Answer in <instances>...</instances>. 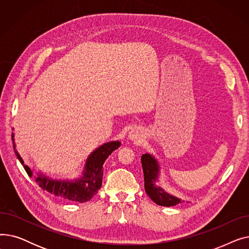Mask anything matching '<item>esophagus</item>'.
Wrapping results in <instances>:
<instances>
[{
  "label": "esophagus",
  "mask_w": 249,
  "mask_h": 249,
  "mask_svg": "<svg viewBox=\"0 0 249 249\" xmlns=\"http://www.w3.org/2000/svg\"><path fill=\"white\" fill-rule=\"evenodd\" d=\"M128 138L134 142L140 141L142 139L141 130L139 128H132L128 133Z\"/></svg>",
  "instance_id": "34e87169"
}]
</instances>
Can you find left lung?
Instances as JSON below:
<instances>
[{"label": "left lung", "mask_w": 249, "mask_h": 249, "mask_svg": "<svg viewBox=\"0 0 249 249\" xmlns=\"http://www.w3.org/2000/svg\"><path fill=\"white\" fill-rule=\"evenodd\" d=\"M141 163L144 175V189L148 197L160 206L172 207L182 203L181 199L167 193L163 188L156 184L160 181V164L153 154L144 153L141 156Z\"/></svg>", "instance_id": "obj_1"}]
</instances>
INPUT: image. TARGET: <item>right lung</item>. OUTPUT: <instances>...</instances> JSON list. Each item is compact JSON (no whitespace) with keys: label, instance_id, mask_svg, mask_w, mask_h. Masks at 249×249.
<instances>
[{"label":"right lung","instance_id":"1","mask_svg":"<svg viewBox=\"0 0 249 249\" xmlns=\"http://www.w3.org/2000/svg\"><path fill=\"white\" fill-rule=\"evenodd\" d=\"M14 130V128H13ZM15 133L12 132L13 147H14L17 159L25 168L29 177H34L37 185L47 191L54 197L67 199L73 202L85 203L89 201L102 187L103 179V165L109 155L121 145L120 141H110L97 147L91 151L86 160L85 165L81 175L74 178H53L38 172L34 175L31 168L24 163L23 159L16 149L14 139Z\"/></svg>","mask_w":249,"mask_h":249}]
</instances>
